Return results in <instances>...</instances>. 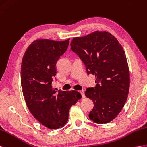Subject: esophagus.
<instances>
[{"label": "esophagus", "instance_id": "34e87169", "mask_svg": "<svg viewBox=\"0 0 147 147\" xmlns=\"http://www.w3.org/2000/svg\"><path fill=\"white\" fill-rule=\"evenodd\" d=\"M79 93H80L81 94V96L82 98H84L85 97V95H84V91L83 90H80L79 91Z\"/></svg>", "mask_w": 147, "mask_h": 147}]
</instances>
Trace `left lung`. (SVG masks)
Masks as SVG:
<instances>
[{"label":"left lung","instance_id":"8db88e82","mask_svg":"<svg viewBox=\"0 0 147 147\" xmlns=\"http://www.w3.org/2000/svg\"><path fill=\"white\" fill-rule=\"evenodd\" d=\"M70 45L87 74L97 78L95 87L85 92L94 102L89 118L97 124L111 122L122 110L129 90V70L122 45L110 32L99 31L74 37Z\"/></svg>","mask_w":147,"mask_h":147}]
</instances>
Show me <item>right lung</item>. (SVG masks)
<instances>
[{
  "label": "right lung",
  "instance_id": "right-lung-1",
  "mask_svg": "<svg viewBox=\"0 0 147 147\" xmlns=\"http://www.w3.org/2000/svg\"><path fill=\"white\" fill-rule=\"evenodd\" d=\"M69 40H34L27 48L21 66L23 94L29 110L51 129L64 126L70 108L81 98L78 91H57L52 84L57 74V63L68 49Z\"/></svg>",
  "mask_w": 147,
  "mask_h": 147
}]
</instances>
